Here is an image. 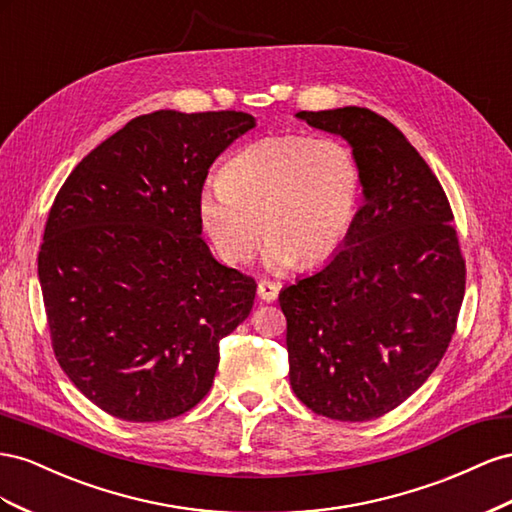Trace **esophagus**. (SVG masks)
<instances>
[{"mask_svg": "<svg viewBox=\"0 0 512 512\" xmlns=\"http://www.w3.org/2000/svg\"><path fill=\"white\" fill-rule=\"evenodd\" d=\"M257 296L264 302H274L276 298H279V285L270 283V281H261L257 285Z\"/></svg>", "mask_w": 512, "mask_h": 512, "instance_id": "34e87169", "label": "esophagus"}]
</instances>
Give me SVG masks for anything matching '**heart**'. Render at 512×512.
I'll list each match as a JSON object with an SVG mask.
<instances>
[{
	"instance_id": "heart-1",
	"label": "heart",
	"mask_w": 512,
	"mask_h": 512,
	"mask_svg": "<svg viewBox=\"0 0 512 512\" xmlns=\"http://www.w3.org/2000/svg\"><path fill=\"white\" fill-rule=\"evenodd\" d=\"M223 182L201 188L199 221L227 264L253 255L264 227L266 266L283 272L330 259L352 227L360 167L334 137H266L240 150Z\"/></svg>"
}]
</instances>
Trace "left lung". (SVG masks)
<instances>
[{
	"instance_id": "obj_1",
	"label": "left lung",
	"mask_w": 512,
	"mask_h": 512,
	"mask_svg": "<svg viewBox=\"0 0 512 512\" xmlns=\"http://www.w3.org/2000/svg\"><path fill=\"white\" fill-rule=\"evenodd\" d=\"M296 118L352 145L364 203L328 264L281 289L289 382L315 414L373 420L427 382L455 334L465 261L452 210L382 115L341 107Z\"/></svg>"
}]
</instances>
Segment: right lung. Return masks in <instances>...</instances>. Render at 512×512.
<instances>
[{
  "label": "right lung",
  "instance_id": "1",
  "mask_svg": "<svg viewBox=\"0 0 512 512\" xmlns=\"http://www.w3.org/2000/svg\"><path fill=\"white\" fill-rule=\"evenodd\" d=\"M244 111H154L72 169L38 253L60 367L102 412L180 416L206 397L218 343L253 309L255 281L212 257L197 199Z\"/></svg>",
  "mask_w": 512,
  "mask_h": 512
}]
</instances>
